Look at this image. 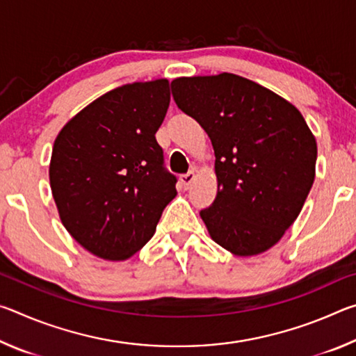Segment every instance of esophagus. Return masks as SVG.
<instances>
[{
	"label": "esophagus",
	"instance_id": "34e87169",
	"mask_svg": "<svg viewBox=\"0 0 356 356\" xmlns=\"http://www.w3.org/2000/svg\"><path fill=\"white\" fill-rule=\"evenodd\" d=\"M195 172H186L184 176H180V184L184 185V188H190V185L195 182Z\"/></svg>",
	"mask_w": 356,
	"mask_h": 356
}]
</instances>
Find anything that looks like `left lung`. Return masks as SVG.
<instances>
[{
  "label": "left lung",
  "instance_id": "obj_1",
  "mask_svg": "<svg viewBox=\"0 0 356 356\" xmlns=\"http://www.w3.org/2000/svg\"><path fill=\"white\" fill-rule=\"evenodd\" d=\"M177 106L207 131L218 191L201 218L238 257L272 248L297 220L316 177L317 143L291 102L243 76H180Z\"/></svg>",
  "mask_w": 356,
  "mask_h": 356
}]
</instances>
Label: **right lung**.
Wrapping results in <instances>:
<instances>
[{"instance_id":"add662e5","label":"right lung","mask_w":356,"mask_h":356,"mask_svg":"<svg viewBox=\"0 0 356 356\" xmlns=\"http://www.w3.org/2000/svg\"><path fill=\"white\" fill-rule=\"evenodd\" d=\"M170 100L166 78L124 84L84 106L56 136L53 200L67 232L94 256H134L177 195L155 140Z\"/></svg>"}]
</instances>
